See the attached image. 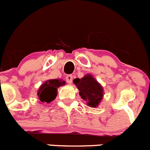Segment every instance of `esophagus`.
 <instances>
[{"label": "esophagus", "mask_w": 150, "mask_h": 150, "mask_svg": "<svg viewBox=\"0 0 150 150\" xmlns=\"http://www.w3.org/2000/svg\"><path fill=\"white\" fill-rule=\"evenodd\" d=\"M66 81H67L69 84H71L72 83V81H73V76L72 75H68L66 76Z\"/></svg>", "instance_id": "34e87169"}]
</instances>
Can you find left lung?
I'll use <instances>...</instances> for the list:
<instances>
[{
    "instance_id": "left-lung-1",
    "label": "left lung",
    "mask_w": 150,
    "mask_h": 150,
    "mask_svg": "<svg viewBox=\"0 0 150 150\" xmlns=\"http://www.w3.org/2000/svg\"><path fill=\"white\" fill-rule=\"evenodd\" d=\"M74 83L79 90V96L90 107H97L103 97L102 86L90 74L74 79Z\"/></svg>"
}]
</instances>
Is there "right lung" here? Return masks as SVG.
I'll list each match as a JSON object with an SVG mask.
<instances>
[{
    "label": "right lung",
    "mask_w": 150,
    "mask_h": 150,
    "mask_svg": "<svg viewBox=\"0 0 150 150\" xmlns=\"http://www.w3.org/2000/svg\"><path fill=\"white\" fill-rule=\"evenodd\" d=\"M65 84L66 81L58 79L47 80L44 84H41L38 89L37 93L38 98L43 103H50L54 100L57 96V89L60 86L65 85Z\"/></svg>",
    "instance_id": "add662e5"
}]
</instances>
